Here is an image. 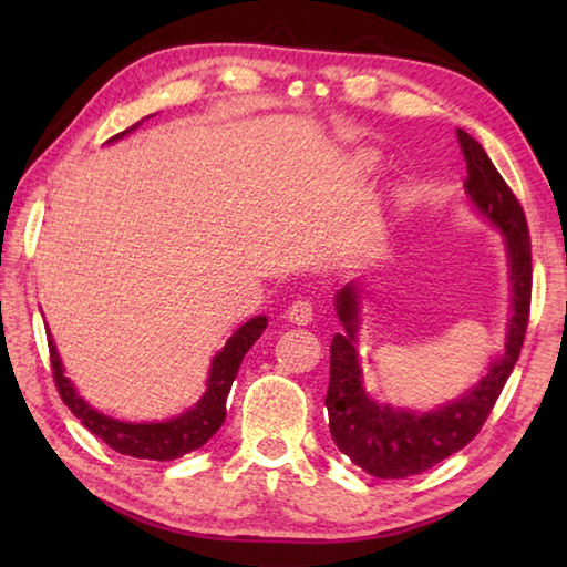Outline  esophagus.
Here are the masks:
<instances>
[{"label": "esophagus", "mask_w": 567, "mask_h": 567, "mask_svg": "<svg viewBox=\"0 0 567 567\" xmlns=\"http://www.w3.org/2000/svg\"><path fill=\"white\" fill-rule=\"evenodd\" d=\"M287 318H290V322H297V324L312 322L315 302L310 300V297H297V300L290 307H287Z\"/></svg>", "instance_id": "esophagus-1"}]
</instances>
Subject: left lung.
I'll return each mask as SVG.
<instances>
[{
  "mask_svg": "<svg viewBox=\"0 0 567 567\" xmlns=\"http://www.w3.org/2000/svg\"><path fill=\"white\" fill-rule=\"evenodd\" d=\"M457 145L463 150L467 177L465 189L480 213L505 233L511 255L513 280V320L507 330L505 354L493 362L487 375L465 398L427 415L378 405L364 395L354 332H358V292L348 285L338 295V315L344 324L342 334L330 342V388L328 405L330 433L340 453L375 477L402 480L425 473L463 450L485 425L507 378L520 358L527 322H530L533 295V252L527 219L520 199L507 187L480 142L457 130Z\"/></svg>",
  "mask_w": 567,
  "mask_h": 567,
  "instance_id": "left-lung-1",
  "label": "left lung"
}]
</instances>
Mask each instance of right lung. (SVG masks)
I'll use <instances>...</instances> for the list:
<instances>
[{"mask_svg": "<svg viewBox=\"0 0 567 567\" xmlns=\"http://www.w3.org/2000/svg\"><path fill=\"white\" fill-rule=\"evenodd\" d=\"M130 130L114 134L112 140L122 137ZM267 328L265 318H252L245 322L233 338L227 340L225 350L213 360V370H209V382L205 398L197 402L195 408L187 410L185 415L167 422H145V425H132V422H120L112 417H104L94 412L87 402L76 395L70 380L64 378L60 354H56L54 344L50 340V362H52V378L54 388L64 400V405L72 410V415L97 435L102 443H107L112 450L122 455L142 457V460H175L192 453V450L203 447L209 437H213L219 427H223L227 415V395L229 388L237 378L239 362H243L245 352L252 348L255 340L260 338Z\"/></svg>", "mask_w": 567, "mask_h": 567, "instance_id": "add662e5", "label": "right lung"}]
</instances>
